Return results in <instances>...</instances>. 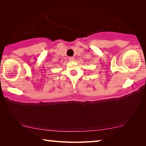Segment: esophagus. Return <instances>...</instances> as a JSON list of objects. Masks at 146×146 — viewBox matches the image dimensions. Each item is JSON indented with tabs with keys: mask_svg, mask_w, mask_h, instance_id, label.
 <instances>
[{
	"mask_svg": "<svg viewBox=\"0 0 146 146\" xmlns=\"http://www.w3.org/2000/svg\"><path fill=\"white\" fill-rule=\"evenodd\" d=\"M69 60L70 61H75V58H74V57H69Z\"/></svg>",
	"mask_w": 146,
	"mask_h": 146,
	"instance_id": "34e87169",
	"label": "esophagus"
}]
</instances>
